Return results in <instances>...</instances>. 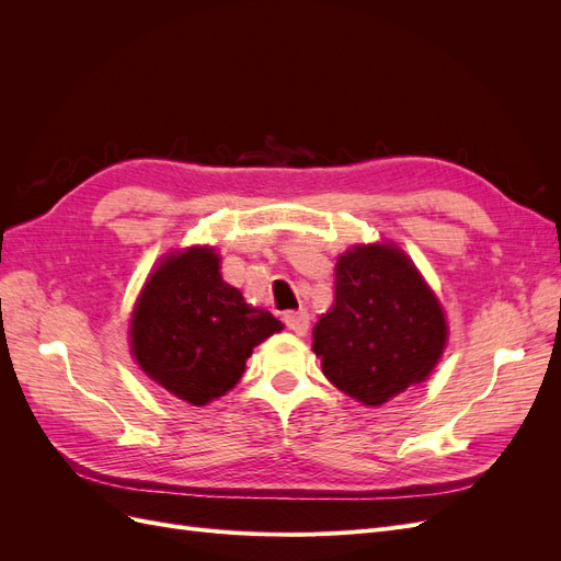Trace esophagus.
Instances as JSON below:
<instances>
[{
	"instance_id": "obj_1",
	"label": "esophagus",
	"mask_w": 561,
	"mask_h": 561,
	"mask_svg": "<svg viewBox=\"0 0 561 561\" xmlns=\"http://www.w3.org/2000/svg\"><path fill=\"white\" fill-rule=\"evenodd\" d=\"M283 320H285V325L290 328L295 334H299V336L309 332L311 318H309L307 311H287V313L283 316Z\"/></svg>"
}]
</instances>
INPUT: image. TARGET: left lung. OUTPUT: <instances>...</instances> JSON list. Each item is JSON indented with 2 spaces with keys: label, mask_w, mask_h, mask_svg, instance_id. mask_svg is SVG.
Segmentation results:
<instances>
[{
  "label": "left lung",
  "mask_w": 561,
  "mask_h": 561,
  "mask_svg": "<svg viewBox=\"0 0 561 561\" xmlns=\"http://www.w3.org/2000/svg\"><path fill=\"white\" fill-rule=\"evenodd\" d=\"M334 271V304L313 328V351L339 390L379 407L431 375L447 342L445 313L393 245L351 248Z\"/></svg>",
  "instance_id": "8db88e82"
}]
</instances>
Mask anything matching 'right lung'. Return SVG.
<instances>
[{"mask_svg": "<svg viewBox=\"0 0 561 561\" xmlns=\"http://www.w3.org/2000/svg\"><path fill=\"white\" fill-rule=\"evenodd\" d=\"M283 330L219 274L208 248L171 254L151 274L130 320V348L147 377L194 407L225 396L252 348Z\"/></svg>", "mask_w": 561, "mask_h": 561, "instance_id": "add662e5", "label": "right lung"}]
</instances>
